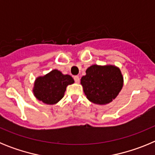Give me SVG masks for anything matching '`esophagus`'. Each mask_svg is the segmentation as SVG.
Instances as JSON below:
<instances>
[{
    "label": "esophagus",
    "instance_id": "obj_1",
    "mask_svg": "<svg viewBox=\"0 0 155 155\" xmlns=\"http://www.w3.org/2000/svg\"><path fill=\"white\" fill-rule=\"evenodd\" d=\"M74 79L76 83H79V81H80V78H79L78 76H74Z\"/></svg>",
    "mask_w": 155,
    "mask_h": 155
}]
</instances>
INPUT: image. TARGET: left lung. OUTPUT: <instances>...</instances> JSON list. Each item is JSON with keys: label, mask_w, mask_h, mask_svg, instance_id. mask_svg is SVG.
<instances>
[{"label": "left lung", "mask_w": 155, "mask_h": 155, "mask_svg": "<svg viewBox=\"0 0 155 155\" xmlns=\"http://www.w3.org/2000/svg\"><path fill=\"white\" fill-rule=\"evenodd\" d=\"M81 79L86 97L97 105H106L116 98L124 85V77L114 65H91Z\"/></svg>", "instance_id": "obj_1"}]
</instances>
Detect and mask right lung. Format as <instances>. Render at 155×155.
Instances as JSON below:
<instances>
[{"label":"right lung","instance_id":"1","mask_svg":"<svg viewBox=\"0 0 155 155\" xmlns=\"http://www.w3.org/2000/svg\"><path fill=\"white\" fill-rule=\"evenodd\" d=\"M74 82L72 77L63 74L55 69L44 76L38 77L32 91L38 100L47 105H54L62 99L68 85L74 84Z\"/></svg>","mask_w":155,"mask_h":155}]
</instances>
